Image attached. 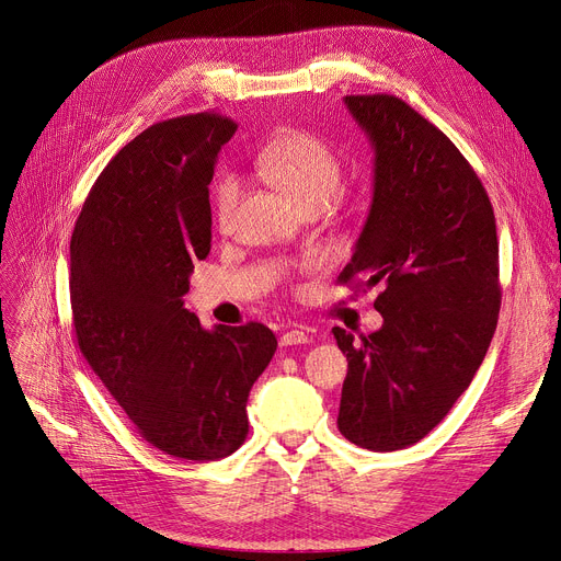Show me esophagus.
<instances>
[{"label": "esophagus", "mask_w": 561, "mask_h": 561, "mask_svg": "<svg viewBox=\"0 0 561 561\" xmlns=\"http://www.w3.org/2000/svg\"><path fill=\"white\" fill-rule=\"evenodd\" d=\"M307 341H309V336L302 330H286L279 336V344L282 346H300V344H307Z\"/></svg>", "instance_id": "34e87169"}]
</instances>
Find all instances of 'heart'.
<instances>
[{"label": "heart", "instance_id": "heart-1", "mask_svg": "<svg viewBox=\"0 0 561 561\" xmlns=\"http://www.w3.org/2000/svg\"><path fill=\"white\" fill-rule=\"evenodd\" d=\"M256 172L273 183L300 210L325 208L344 179V162L332 146L311 130L294 128L267 141L259 151ZM240 181L225 176L215 187V220L229 227L240 199Z\"/></svg>", "mask_w": 561, "mask_h": 561}]
</instances>
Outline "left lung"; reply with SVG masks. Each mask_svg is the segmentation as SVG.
<instances>
[{
  "label": "left lung",
  "instance_id": "left-lung-1",
  "mask_svg": "<svg viewBox=\"0 0 561 561\" xmlns=\"http://www.w3.org/2000/svg\"><path fill=\"white\" fill-rule=\"evenodd\" d=\"M374 149V197L339 284L380 286L382 328H332L348 359L336 426L357 447L420 443L470 387L500 313L489 194L451 139L397 95H346Z\"/></svg>",
  "mask_w": 561,
  "mask_h": 561
}]
</instances>
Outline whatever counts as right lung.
I'll return each instance as SVG.
<instances>
[{"mask_svg":"<svg viewBox=\"0 0 561 561\" xmlns=\"http://www.w3.org/2000/svg\"><path fill=\"white\" fill-rule=\"evenodd\" d=\"M236 124L220 112L146 128L93 183L70 238V307L89 367L146 443L220 460L250 428L248 397L271 364V328L204 330L183 307L210 252L217 153Z\"/></svg>","mask_w":561,"mask_h":561,"instance_id":"right-lung-1","label":"right lung"}]
</instances>
